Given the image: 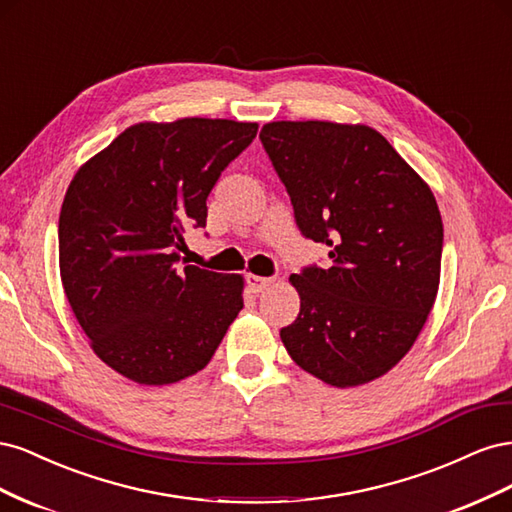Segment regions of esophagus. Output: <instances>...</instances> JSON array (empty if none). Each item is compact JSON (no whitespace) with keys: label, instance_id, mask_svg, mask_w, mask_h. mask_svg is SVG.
<instances>
[{"label":"esophagus","instance_id":"esophagus-1","mask_svg":"<svg viewBox=\"0 0 512 512\" xmlns=\"http://www.w3.org/2000/svg\"><path fill=\"white\" fill-rule=\"evenodd\" d=\"M245 282H247V286H250V290L262 292V290H267L273 284V277H260V275L247 273L245 275Z\"/></svg>","mask_w":512,"mask_h":512}]
</instances>
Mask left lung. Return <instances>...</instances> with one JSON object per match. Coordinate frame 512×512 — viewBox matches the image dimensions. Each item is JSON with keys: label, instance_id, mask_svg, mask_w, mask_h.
Segmentation results:
<instances>
[{"label": "left lung", "instance_id": "1", "mask_svg": "<svg viewBox=\"0 0 512 512\" xmlns=\"http://www.w3.org/2000/svg\"><path fill=\"white\" fill-rule=\"evenodd\" d=\"M260 141L305 239L331 267L290 282L299 316L280 331L292 361L337 389L393 369L421 333L440 284L444 228L429 185L369 126L271 121Z\"/></svg>", "mask_w": 512, "mask_h": 512}]
</instances>
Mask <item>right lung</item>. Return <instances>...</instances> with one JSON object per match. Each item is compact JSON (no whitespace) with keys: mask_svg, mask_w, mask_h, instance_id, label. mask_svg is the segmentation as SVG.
<instances>
[{"mask_svg":"<svg viewBox=\"0 0 512 512\" xmlns=\"http://www.w3.org/2000/svg\"><path fill=\"white\" fill-rule=\"evenodd\" d=\"M258 123L185 117L123 130L70 181L59 213L66 297L100 359L138 384L203 369L243 307V277L188 265L185 228Z\"/></svg>","mask_w":512,"mask_h":512,"instance_id":"right-lung-1","label":"right lung"}]
</instances>
